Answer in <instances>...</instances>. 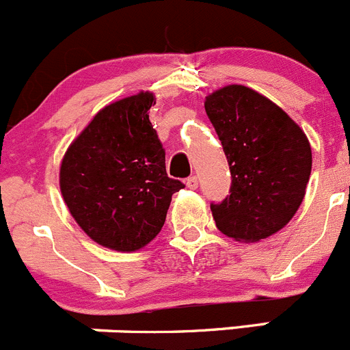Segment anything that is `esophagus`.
Masks as SVG:
<instances>
[{
  "label": "esophagus",
  "instance_id": "1",
  "mask_svg": "<svg viewBox=\"0 0 350 350\" xmlns=\"http://www.w3.org/2000/svg\"><path fill=\"white\" fill-rule=\"evenodd\" d=\"M185 184H187L189 189H198L199 187V177L198 175H192V177L187 178V182H185Z\"/></svg>",
  "mask_w": 350,
  "mask_h": 350
}]
</instances>
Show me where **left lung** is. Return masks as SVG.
I'll use <instances>...</instances> for the list:
<instances>
[{
    "instance_id": "8db88e82",
    "label": "left lung",
    "mask_w": 350,
    "mask_h": 350,
    "mask_svg": "<svg viewBox=\"0 0 350 350\" xmlns=\"http://www.w3.org/2000/svg\"><path fill=\"white\" fill-rule=\"evenodd\" d=\"M230 166V194L211 202L216 227L235 241L256 242L284 228L301 206L311 175V146L297 123L245 85L206 98Z\"/></svg>"
}]
</instances>
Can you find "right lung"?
<instances>
[{
    "label": "right lung",
    "instance_id": "obj_1",
    "mask_svg": "<svg viewBox=\"0 0 350 350\" xmlns=\"http://www.w3.org/2000/svg\"><path fill=\"white\" fill-rule=\"evenodd\" d=\"M154 96L141 92L103 108L59 168V189L75 221L94 242L137 251L161 230L172 196L165 149L149 122Z\"/></svg>",
    "mask_w": 350,
    "mask_h": 350
}]
</instances>
